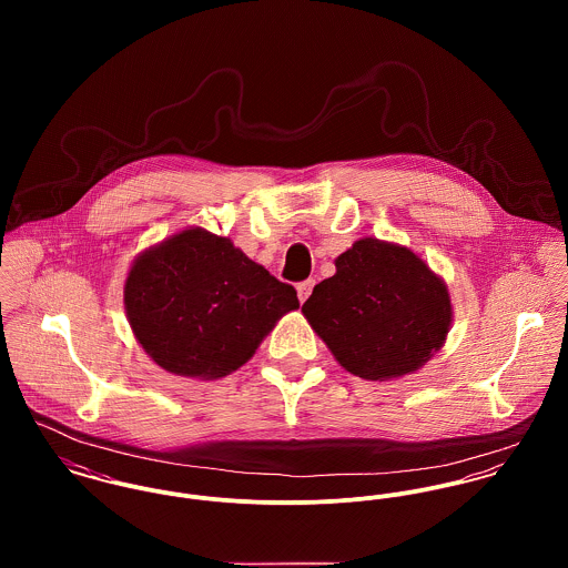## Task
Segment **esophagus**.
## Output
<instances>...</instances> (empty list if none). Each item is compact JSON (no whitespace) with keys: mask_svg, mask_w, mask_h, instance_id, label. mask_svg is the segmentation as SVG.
<instances>
[{"mask_svg":"<svg viewBox=\"0 0 568 568\" xmlns=\"http://www.w3.org/2000/svg\"><path fill=\"white\" fill-rule=\"evenodd\" d=\"M313 286H315V280H306V282H300V284H297V297H300L302 304L311 297Z\"/></svg>","mask_w":568,"mask_h":568,"instance_id":"1","label":"esophagus"}]
</instances>
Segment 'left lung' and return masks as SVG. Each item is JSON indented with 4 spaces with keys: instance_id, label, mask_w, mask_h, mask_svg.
<instances>
[{
    "instance_id": "1",
    "label": "left lung",
    "mask_w": 568,
    "mask_h": 568,
    "mask_svg": "<svg viewBox=\"0 0 568 568\" xmlns=\"http://www.w3.org/2000/svg\"><path fill=\"white\" fill-rule=\"evenodd\" d=\"M334 266L302 313L343 369L392 381L444 347L453 324L448 286L408 246L361 239Z\"/></svg>"
}]
</instances>
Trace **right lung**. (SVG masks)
Here are the masks:
<instances>
[{"label": "right lung", "mask_w": 568, "mask_h": 568, "mask_svg": "<svg viewBox=\"0 0 568 568\" xmlns=\"http://www.w3.org/2000/svg\"><path fill=\"white\" fill-rule=\"evenodd\" d=\"M297 291L230 239L187 227L144 248L124 282V311L144 352L174 376L216 381L255 354Z\"/></svg>", "instance_id": "1"}]
</instances>
